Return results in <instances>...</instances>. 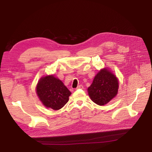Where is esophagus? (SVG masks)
I'll use <instances>...</instances> for the list:
<instances>
[{
  "label": "esophagus",
  "instance_id": "esophagus-1",
  "mask_svg": "<svg viewBox=\"0 0 152 152\" xmlns=\"http://www.w3.org/2000/svg\"><path fill=\"white\" fill-rule=\"evenodd\" d=\"M84 89V87H83V86H82V85H79V86H77V87L76 88V89Z\"/></svg>",
  "mask_w": 152,
  "mask_h": 152
}]
</instances>
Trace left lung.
Segmentation results:
<instances>
[{
	"label": "left lung",
	"instance_id": "1",
	"mask_svg": "<svg viewBox=\"0 0 152 152\" xmlns=\"http://www.w3.org/2000/svg\"><path fill=\"white\" fill-rule=\"evenodd\" d=\"M118 79L109 68L104 67L98 72L87 92L94 103L103 106L117 96L118 91Z\"/></svg>",
	"mask_w": 152,
	"mask_h": 152
}]
</instances>
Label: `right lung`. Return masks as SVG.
Returning <instances> with one entry per match:
<instances>
[{
  "label": "right lung",
  "mask_w": 152,
  "mask_h": 152,
  "mask_svg": "<svg viewBox=\"0 0 152 152\" xmlns=\"http://www.w3.org/2000/svg\"><path fill=\"white\" fill-rule=\"evenodd\" d=\"M36 93L45 107L58 110L68 102L71 92L53 75L42 77L36 86Z\"/></svg>",
  "instance_id": "1"
}]
</instances>
